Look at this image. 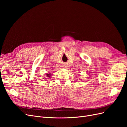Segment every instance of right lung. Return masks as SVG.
Masks as SVG:
<instances>
[{"mask_svg": "<svg viewBox=\"0 0 127 127\" xmlns=\"http://www.w3.org/2000/svg\"><path fill=\"white\" fill-rule=\"evenodd\" d=\"M50 76H51V74L50 73H49V74H47V77H48L49 78H50Z\"/></svg>", "mask_w": 127, "mask_h": 127, "instance_id": "right-lung-1", "label": "right lung"}]
</instances>
